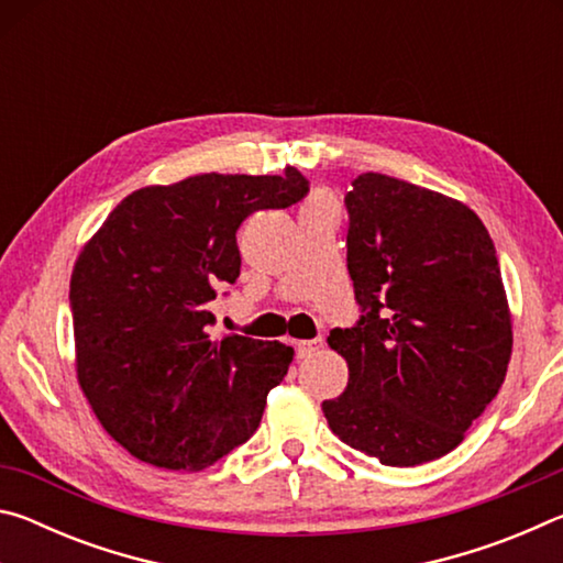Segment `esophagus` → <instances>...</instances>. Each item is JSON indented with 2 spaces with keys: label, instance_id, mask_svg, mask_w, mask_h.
Returning <instances> with one entry per match:
<instances>
[{
  "label": "esophagus",
  "instance_id": "34e87169",
  "mask_svg": "<svg viewBox=\"0 0 563 563\" xmlns=\"http://www.w3.org/2000/svg\"><path fill=\"white\" fill-rule=\"evenodd\" d=\"M320 347H322V340H300V342H295V350H298V357L300 360L312 355V352L320 350Z\"/></svg>",
  "mask_w": 563,
  "mask_h": 563
}]
</instances>
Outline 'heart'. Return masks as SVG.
<instances>
[{
  "label": "heart",
  "mask_w": 563,
  "mask_h": 563,
  "mask_svg": "<svg viewBox=\"0 0 563 563\" xmlns=\"http://www.w3.org/2000/svg\"><path fill=\"white\" fill-rule=\"evenodd\" d=\"M322 201H330V198H325V196H310L308 198V203H305V208H308V206H316V203H322Z\"/></svg>",
  "instance_id": "obj_1"
}]
</instances>
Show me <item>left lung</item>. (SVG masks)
Returning <instances> with one entry per match:
<instances>
[{"label": "left lung", "instance_id": "left-lung-1", "mask_svg": "<svg viewBox=\"0 0 563 563\" xmlns=\"http://www.w3.org/2000/svg\"><path fill=\"white\" fill-rule=\"evenodd\" d=\"M345 203L365 316L330 332L350 379L322 412L342 442L387 466L440 460L507 377L514 338L497 251L470 206L407 180L362 174Z\"/></svg>", "mask_w": 563, "mask_h": 563}]
</instances>
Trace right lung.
Returning <instances> with one entry per match:
<instances>
[{"label": "right lung", "instance_id": "right-lung-1", "mask_svg": "<svg viewBox=\"0 0 563 563\" xmlns=\"http://www.w3.org/2000/svg\"><path fill=\"white\" fill-rule=\"evenodd\" d=\"M308 194L283 176L198 174L129 194L84 243L69 300L84 397L113 440L161 470L198 472L251 440L292 347L211 340L221 285L241 275L235 231Z\"/></svg>", "mask_w": 563, "mask_h": 563}]
</instances>
